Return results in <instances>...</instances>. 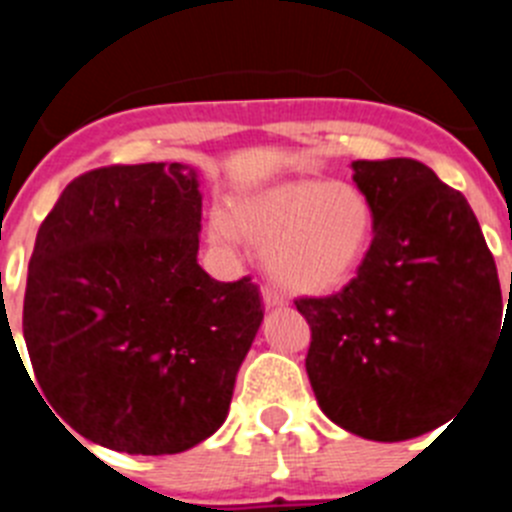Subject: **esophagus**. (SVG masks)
<instances>
[{
    "instance_id": "obj_1",
    "label": "esophagus",
    "mask_w": 512,
    "mask_h": 512,
    "mask_svg": "<svg viewBox=\"0 0 512 512\" xmlns=\"http://www.w3.org/2000/svg\"><path fill=\"white\" fill-rule=\"evenodd\" d=\"M261 297H264V305H266V307H282V305H284V297L279 295L277 289L264 287V292H261Z\"/></svg>"
}]
</instances>
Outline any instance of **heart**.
<instances>
[{"label":"heart","instance_id":"heart-1","mask_svg":"<svg viewBox=\"0 0 512 512\" xmlns=\"http://www.w3.org/2000/svg\"><path fill=\"white\" fill-rule=\"evenodd\" d=\"M210 241L264 248V269L295 295H325L354 277L374 238V207L356 184L287 179L233 197L212 215Z\"/></svg>","mask_w":512,"mask_h":512}]
</instances>
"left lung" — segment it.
Wrapping results in <instances>:
<instances>
[{
  "instance_id": "left-lung-1",
  "label": "left lung",
  "mask_w": 512,
  "mask_h": 512,
  "mask_svg": "<svg viewBox=\"0 0 512 512\" xmlns=\"http://www.w3.org/2000/svg\"><path fill=\"white\" fill-rule=\"evenodd\" d=\"M374 238L343 292L297 300L325 415L369 441H408L454 415L503 328L495 259L467 197L413 158L354 161Z\"/></svg>"
}]
</instances>
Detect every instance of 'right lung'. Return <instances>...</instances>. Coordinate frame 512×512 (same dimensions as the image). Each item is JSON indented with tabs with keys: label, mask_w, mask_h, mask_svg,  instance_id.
Here are the masks:
<instances>
[{
	"label": "right lung",
	"mask_w": 512,
	"mask_h": 512,
	"mask_svg": "<svg viewBox=\"0 0 512 512\" xmlns=\"http://www.w3.org/2000/svg\"><path fill=\"white\" fill-rule=\"evenodd\" d=\"M200 220L189 164L107 166L63 189L22 307L30 382L63 428L161 456L225 423L264 310L248 277L215 282L202 269Z\"/></svg>",
	"instance_id": "add662e5"
}]
</instances>
